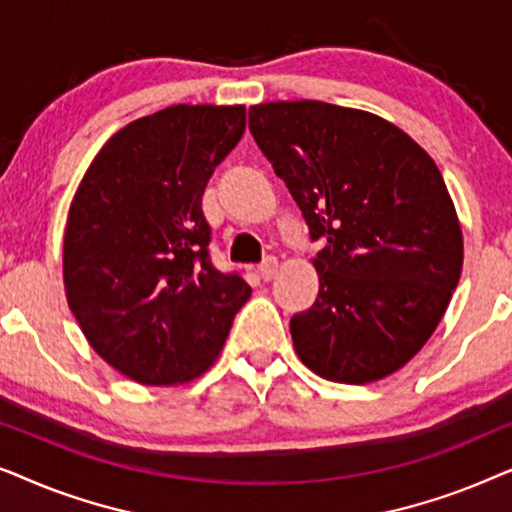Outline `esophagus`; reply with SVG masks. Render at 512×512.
<instances>
[{"label":"esophagus","instance_id":"1","mask_svg":"<svg viewBox=\"0 0 512 512\" xmlns=\"http://www.w3.org/2000/svg\"><path fill=\"white\" fill-rule=\"evenodd\" d=\"M277 268H279L277 258L268 256L261 265H258V275H261V279H265V282H270V279L277 275Z\"/></svg>","mask_w":512,"mask_h":512}]
</instances>
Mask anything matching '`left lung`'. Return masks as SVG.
Here are the masks:
<instances>
[{
	"label": "left lung",
	"instance_id": "1",
	"mask_svg": "<svg viewBox=\"0 0 512 512\" xmlns=\"http://www.w3.org/2000/svg\"><path fill=\"white\" fill-rule=\"evenodd\" d=\"M258 149L312 240L319 296L293 314L300 361L326 380L366 384L403 368L443 319L464 240L443 174L394 123L300 100L249 109Z\"/></svg>",
	"mask_w": 512,
	"mask_h": 512
}]
</instances>
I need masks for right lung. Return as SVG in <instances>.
I'll return each instance as SVG.
<instances>
[{
	"mask_svg": "<svg viewBox=\"0 0 512 512\" xmlns=\"http://www.w3.org/2000/svg\"><path fill=\"white\" fill-rule=\"evenodd\" d=\"M242 104H174L102 146L69 207L62 272L90 347L139 384H184L251 296L209 258L202 193L244 135Z\"/></svg>",
	"mask_w": 512,
	"mask_h": 512,
	"instance_id": "1",
	"label": "right lung"
}]
</instances>
